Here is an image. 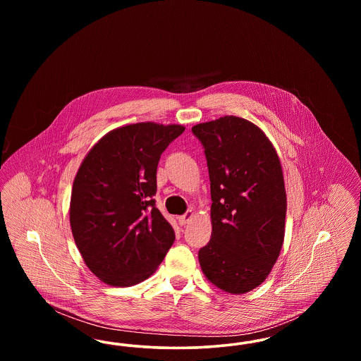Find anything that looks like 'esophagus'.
Wrapping results in <instances>:
<instances>
[{"label":"esophagus","instance_id":"34e87169","mask_svg":"<svg viewBox=\"0 0 361 361\" xmlns=\"http://www.w3.org/2000/svg\"><path fill=\"white\" fill-rule=\"evenodd\" d=\"M193 218V212L192 211H187L184 215H181V216H178L177 218V221H178V224H188L189 221Z\"/></svg>","mask_w":361,"mask_h":361}]
</instances>
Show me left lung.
Masks as SVG:
<instances>
[{
	"label": "left lung",
	"mask_w": 361,
	"mask_h": 361,
	"mask_svg": "<svg viewBox=\"0 0 361 361\" xmlns=\"http://www.w3.org/2000/svg\"><path fill=\"white\" fill-rule=\"evenodd\" d=\"M204 147L211 183V240L199 250L207 279L219 290L258 287L279 258L287 195L272 142L252 121L224 116L192 127Z\"/></svg>",
	"instance_id": "8db88e82"
}]
</instances>
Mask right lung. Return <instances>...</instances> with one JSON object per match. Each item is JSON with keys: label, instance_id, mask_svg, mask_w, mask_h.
I'll use <instances>...</instances> for the list:
<instances>
[{"label": "right lung", "instance_id": "obj_1", "mask_svg": "<svg viewBox=\"0 0 361 361\" xmlns=\"http://www.w3.org/2000/svg\"><path fill=\"white\" fill-rule=\"evenodd\" d=\"M185 127L153 121L105 134L86 154L70 199V226L92 274L130 287L153 275L174 242L155 207L161 154Z\"/></svg>", "mask_w": 361, "mask_h": 361}]
</instances>
